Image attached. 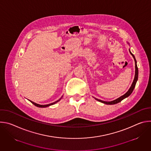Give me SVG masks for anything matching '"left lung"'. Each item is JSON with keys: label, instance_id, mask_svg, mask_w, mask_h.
Returning <instances> with one entry per match:
<instances>
[{"label": "left lung", "instance_id": "left-lung-1", "mask_svg": "<svg viewBox=\"0 0 151 151\" xmlns=\"http://www.w3.org/2000/svg\"><path fill=\"white\" fill-rule=\"evenodd\" d=\"M129 51H130V53L131 55L133 57V58H134V61H135V69H135L134 79V80H133V83H132V86H131V87L130 88V89L128 90V91L125 94H124L123 96H121L120 97L118 98L117 99H116V100H113V101H102V100H99V99H98L95 98V99H96V100H97V101H100V102H101V103L106 104H116V103H118L121 101L123 99H125L126 97H128L129 96H130V95L132 93V92H133V90H134V87H135V86H136V82H137V79H138V73H139V72H138V68H137V61H136V58H135L134 55L132 53V52L130 51V49H129Z\"/></svg>", "mask_w": 151, "mask_h": 151}]
</instances>
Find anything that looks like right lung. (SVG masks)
<instances>
[{
	"label": "right lung",
	"instance_id": "1",
	"mask_svg": "<svg viewBox=\"0 0 151 151\" xmlns=\"http://www.w3.org/2000/svg\"><path fill=\"white\" fill-rule=\"evenodd\" d=\"M61 98H62V97H61ZM61 98H60L59 100H57L56 101H55V102H54V103H50V104H45V105L39 104H37V103H35V102H33V101H30V102H31L32 104H33L35 106H37V107H46L50 106H51V105H52V104H55V103H57L58 101H60V99H61Z\"/></svg>",
	"mask_w": 151,
	"mask_h": 151
}]
</instances>
